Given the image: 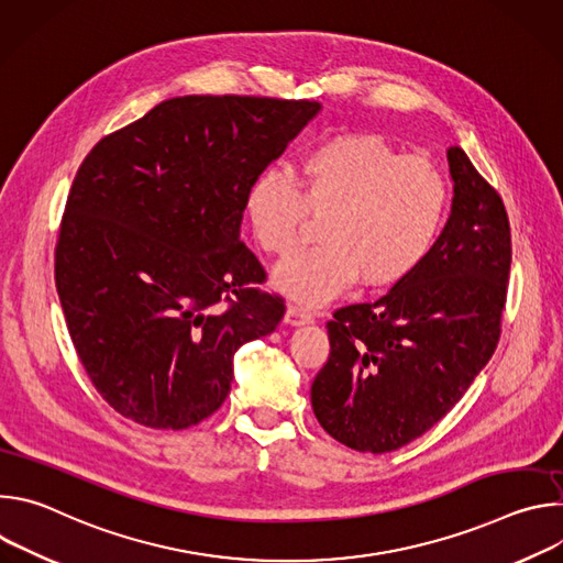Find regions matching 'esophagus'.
<instances>
[{"instance_id": "obj_1", "label": "esophagus", "mask_w": 563, "mask_h": 563, "mask_svg": "<svg viewBox=\"0 0 563 563\" xmlns=\"http://www.w3.org/2000/svg\"><path fill=\"white\" fill-rule=\"evenodd\" d=\"M285 323L287 325H307V323H311V313L298 305H289L285 311Z\"/></svg>"}]
</instances>
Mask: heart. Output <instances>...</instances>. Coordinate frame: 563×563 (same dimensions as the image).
Wrapping results in <instances>:
<instances>
[{
	"mask_svg": "<svg viewBox=\"0 0 563 563\" xmlns=\"http://www.w3.org/2000/svg\"><path fill=\"white\" fill-rule=\"evenodd\" d=\"M450 191L426 157L408 155L378 133H343L302 153L296 183L276 169L247 194L263 252L294 256L309 216L323 218V245L280 265L274 285L302 305H320L352 287H391L412 276L443 229Z\"/></svg>",
	"mask_w": 563,
	"mask_h": 563,
	"instance_id": "heart-1",
	"label": "heart"
}]
</instances>
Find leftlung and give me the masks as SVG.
Here are the masks:
<instances>
[{
    "instance_id": "8db88e82",
    "label": "left lung",
    "mask_w": 563,
    "mask_h": 563,
    "mask_svg": "<svg viewBox=\"0 0 563 563\" xmlns=\"http://www.w3.org/2000/svg\"><path fill=\"white\" fill-rule=\"evenodd\" d=\"M448 165L452 209L423 265L328 323L332 352L311 383V408L330 437L358 452H391L426 434L499 343L508 213L461 146L448 148Z\"/></svg>"
}]
</instances>
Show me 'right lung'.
I'll use <instances>...</instances> for the list:
<instances>
[{"label":"right lung","instance_id":"obj_1","mask_svg":"<svg viewBox=\"0 0 563 563\" xmlns=\"http://www.w3.org/2000/svg\"><path fill=\"white\" fill-rule=\"evenodd\" d=\"M318 111L311 100L172 98L77 169L55 285L79 361L124 419L185 430L211 417L238 347L283 320L240 222L254 180Z\"/></svg>","mask_w":563,"mask_h":563}]
</instances>
